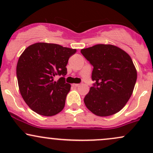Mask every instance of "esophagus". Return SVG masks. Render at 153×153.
<instances>
[{
    "label": "esophagus",
    "instance_id": "1",
    "mask_svg": "<svg viewBox=\"0 0 153 153\" xmlns=\"http://www.w3.org/2000/svg\"><path fill=\"white\" fill-rule=\"evenodd\" d=\"M79 85H80V84H79V83L73 84V86H74V87H78V86H79Z\"/></svg>",
    "mask_w": 153,
    "mask_h": 153
}]
</instances>
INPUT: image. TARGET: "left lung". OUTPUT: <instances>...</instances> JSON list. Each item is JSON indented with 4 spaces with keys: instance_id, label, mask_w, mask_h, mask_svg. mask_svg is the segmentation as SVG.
I'll use <instances>...</instances> for the list:
<instances>
[{
    "instance_id": "left-lung-1",
    "label": "left lung",
    "mask_w": 153,
    "mask_h": 153,
    "mask_svg": "<svg viewBox=\"0 0 153 153\" xmlns=\"http://www.w3.org/2000/svg\"><path fill=\"white\" fill-rule=\"evenodd\" d=\"M94 67L95 81L84 98L85 106L99 117L117 113L130 99L137 80V71L130 56L111 45H96L80 50Z\"/></svg>"
}]
</instances>
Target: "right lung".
<instances>
[{"label": "right lung", "mask_w": 153, "mask_h": 153, "mask_svg": "<svg viewBox=\"0 0 153 153\" xmlns=\"http://www.w3.org/2000/svg\"><path fill=\"white\" fill-rule=\"evenodd\" d=\"M75 52V49L44 42L24 51L17 63L16 75L21 95L31 110L51 117L63 109L71 87L65 82L66 65ZM56 75L61 76L57 82L53 80Z\"/></svg>", "instance_id": "right-lung-1"}]
</instances>
